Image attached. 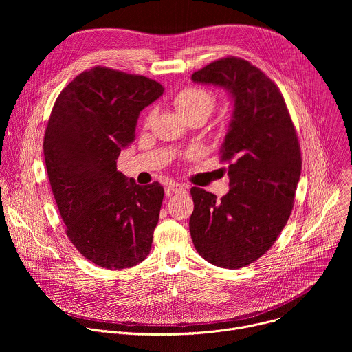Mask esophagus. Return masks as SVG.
I'll return each instance as SVG.
<instances>
[{
	"label": "esophagus",
	"instance_id": "1",
	"mask_svg": "<svg viewBox=\"0 0 352 352\" xmlns=\"http://www.w3.org/2000/svg\"><path fill=\"white\" fill-rule=\"evenodd\" d=\"M186 190V186H184L182 184H177V182H170L166 188L167 195H173V193H182Z\"/></svg>",
	"mask_w": 352,
	"mask_h": 352
}]
</instances>
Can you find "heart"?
I'll use <instances>...</instances> for the list:
<instances>
[{"label":"heart","instance_id":"obj_1","mask_svg":"<svg viewBox=\"0 0 352 352\" xmlns=\"http://www.w3.org/2000/svg\"><path fill=\"white\" fill-rule=\"evenodd\" d=\"M216 94L206 87L199 86H186L181 89L174 97V107L186 121L197 117L206 120L216 109ZM153 118L155 114L150 113L146 117L144 124L148 125L153 121Z\"/></svg>","mask_w":352,"mask_h":352}]
</instances>
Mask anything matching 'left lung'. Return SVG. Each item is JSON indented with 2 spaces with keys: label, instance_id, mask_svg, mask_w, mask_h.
<instances>
[{
  "label": "left lung",
  "instance_id": "left-lung-1",
  "mask_svg": "<svg viewBox=\"0 0 352 352\" xmlns=\"http://www.w3.org/2000/svg\"><path fill=\"white\" fill-rule=\"evenodd\" d=\"M192 80L226 87L234 111L220 150L230 190L217 200L202 188L190 189V236L209 263L241 269L267 252L289 219L300 146L280 89L249 61L220 58L193 72Z\"/></svg>",
  "mask_w": 352,
  "mask_h": 352
}]
</instances>
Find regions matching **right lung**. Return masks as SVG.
Instances as JSON below:
<instances>
[{
	"label": "right lung",
	"mask_w": 352,
	"mask_h": 352,
	"mask_svg": "<svg viewBox=\"0 0 352 352\" xmlns=\"http://www.w3.org/2000/svg\"><path fill=\"white\" fill-rule=\"evenodd\" d=\"M163 91L143 75L93 67L63 89L50 116L44 160L65 232L103 269L132 267L152 248L164 189L128 181L117 159L135 140L140 111Z\"/></svg>",
	"instance_id": "1"
}]
</instances>
